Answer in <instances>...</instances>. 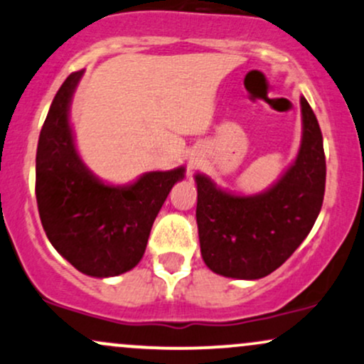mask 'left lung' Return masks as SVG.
<instances>
[{
	"label": "left lung",
	"mask_w": 364,
	"mask_h": 364,
	"mask_svg": "<svg viewBox=\"0 0 364 364\" xmlns=\"http://www.w3.org/2000/svg\"><path fill=\"white\" fill-rule=\"evenodd\" d=\"M303 136L296 161L269 190L235 195L205 174H195L200 252L212 272L262 279L296 252L320 214L325 154L318 121L301 97Z\"/></svg>",
	"instance_id": "8db88e82"
}]
</instances>
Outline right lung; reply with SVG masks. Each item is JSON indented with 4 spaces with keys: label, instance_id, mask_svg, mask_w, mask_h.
<instances>
[{
    "label": "right lung",
    "instance_id": "right-lung-1",
    "mask_svg": "<svg viewBox=\"0 0 364 364\" xmlns=\"http://www.w3.org/2000/svg\"><path fill=\"white\" fill-rule=\"evenodd\" d=\"M83 72L54 95L36 156V196L46 236L77 270L114 277L144 257L150 229L185 168L150 171L124 186L107 185L83 164L70 127V104Z\"/></svg>",
    "mask_w": 364,
    "mask_h": 364
}]
</instances>
